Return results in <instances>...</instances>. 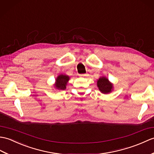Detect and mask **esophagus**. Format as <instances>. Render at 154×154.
Returning <instances> with one entry per match:
<instances>
[{"instance_id":"esophagus-1","label":"esophagus","mask_w":154,"mask_h":154,"mask_svg":"<svg viewBox=\"0 0 154 154\" xmlns=\"http://www.w3.org/2000/svg\"><path fill=\"white\" fill-rule=\"evenodd\" d=\"M81 76H82V77H86V76H88V74H81L80 75Z\"/></svg>"}]
</instances>
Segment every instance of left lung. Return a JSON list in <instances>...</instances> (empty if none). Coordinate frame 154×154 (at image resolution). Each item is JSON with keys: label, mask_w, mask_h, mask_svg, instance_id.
<instances>
[{"label": "left lung", "mask_w": 154, "mask_h": 154, "mask_svg": "<svg viewBox=\"0 0 154 154\" xmlns=\"http://www.w3.org/2000/svg\"><path fill=\"white\" fill-rule=\"evenodd\" d=\"M97 86L101 93L103 94H108L113 90V84L105 76H101L97 80Z\"/></svg>", "instance_id": "left-lung-1"}]
</instances>
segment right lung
<instances>
[{
  "label": "right lung",
  "mask_w": 154,
  "mask_h": 154,
  "mask_svg": "<svg viewBox=\"0 0 154 154\" xmlns=\"http://www.w3.org/2000/svg\"><path fill=\"white\" fill-rule=\"evenodd\" d=\"M70 80L69 76L66 74H60L57 77L55 82L54 84V88L57 90H64L66 88V85Z\"/></svg>",
  "instance_id": "add662e5"
}]
</instances>
